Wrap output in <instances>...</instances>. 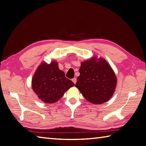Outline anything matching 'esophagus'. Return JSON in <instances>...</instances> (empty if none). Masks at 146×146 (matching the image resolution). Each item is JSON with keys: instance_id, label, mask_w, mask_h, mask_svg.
Instances as JSON below:
<instances>
[{"instance_id": "34e87169", "label": "esophagus", "mask_w": 146, "mask_h": 146, "mask_svg": "<svg viewBox=\"0 0 146 146\" xmlns=\"http://www.w3.org/2000/svg\"><path fill=\"white\" fill-rule=\"evenodd\" d=\"M72 82L74 83V84H76V82H77L76 78H74V79H72Z\"/></svg>"}]
</instances>
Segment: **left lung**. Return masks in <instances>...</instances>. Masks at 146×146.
<instances>
[{
  "mask_svg": "<svg viewBox=\"0 0 146 146\" xmlns=\"http://www.w3.org/2000/svg\"><path fill=\"white\" fill-rule=\"evenodd\" d=\"M76 87L89 102L102 104L115 93L117 79L108 62L93 56L81 62Z\"/></svg>",
  "mask_w": 146,
  "mask_h": 146,
  "instance_id": "8db88e82",
  "label": "left lung"
}]
</instances>
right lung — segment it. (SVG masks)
I'll return each mask as SVG.
<instances>
[{"instance_id":"add662e5","label":"right lung","mask_w":146,"mask_h":146,"mask_svg":"<svg viewBox=\"0 0 146 146\" xmlns=\"http://www.w3.org/2000/svg\"><path fill=\"white\" fill-rule=\"evenodd\" d=\"M74 85L72 81L65 77V73L59 69L58 64L55 60L50 64L41 62L31 81L32 89L38 98L48 104L57 102Z\"/></svg>"}]
</instances>
